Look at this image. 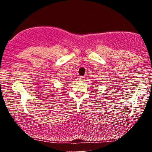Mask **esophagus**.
<instances>
[{
	"label": "esophagus",
	"instance_id": "34e87169",
	"mask_svg": "<svg viewBox=\"0 0 152 152\" xmlns=\"http://www.w3.org/2000/svg\"><path fill=\"white\" fill-rule=\"evenodd\" d=\"M78 79H79L80 81H84L85 77L84 76H79V78H78Z\"/></svg>",
	"mask_w": 152,
	"mask_h": 152
}]
</instances>
